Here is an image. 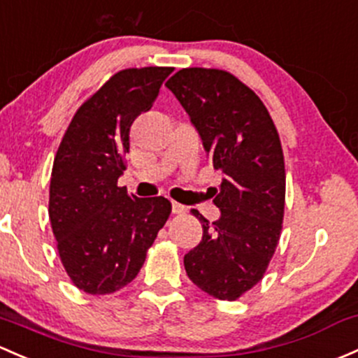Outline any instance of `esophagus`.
Masks as SVG:
<instances>
[{"label": "esophagus", "mask_w": 358, "mask_h": 358, "mask_svg": "<svg viewBox=\"0 0 358 358\" xmlns=\"http://www.w3.org/2000/svg\"><path fill=\"white\" fill-rule=\"evenodd\" d=\"M171 210H173V214H183V213H187V208L185 206L178 204V202H171Z\"/></svg>", "instance_id": "1"}]
</instances>
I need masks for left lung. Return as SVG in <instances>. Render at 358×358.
I'll use <instances>...</instances> for the list:
<instances>
[{
    "instance_id": "8db88e82",
    "label": "left lung",
    "mask_w": 358,
    "mask_h": 358,
    "mask_svg": "<svg viewBox=\"0 0 358 358\" xmlns=\"http://www.w3.org/2000/svg\"><path fill=\"white\" fill-rule=\"evenodd\" d=\"M166 87L189 113L213 166L221 171L209 223L197 209L202 240L183 257L202 292L236 300L264 276L281 233L285 161L280 135L262 101L224 70L183 69Z\"/></svg>"
}]
</instances>
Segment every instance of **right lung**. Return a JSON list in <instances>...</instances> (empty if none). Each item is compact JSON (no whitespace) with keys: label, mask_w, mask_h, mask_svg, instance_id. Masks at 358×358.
<instances>
[{"label":"right lung","mask_w":358,"mask_h":358,"mask_svg":"<svg viewBox=\"0 0 358 358\" xmlns=\"http://www.w3.org/2000/svg\"><path fill=\"white\" fill-rule=\"evenodd\" d=\"M173 69L145 66L113 75L75 113L56 152L50 220L59 259L82 292L106 295L129 285L164 227L171 204L118 187L130 127L149 111Z\"/></svg>","instance_id":"right-lung-1"}]
</instances>
